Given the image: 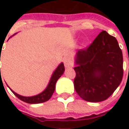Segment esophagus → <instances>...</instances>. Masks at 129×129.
<instances>
[{"instance_id": "obj_1", "label": "esophagus", "mask_w": 129, "mask_h": 129, "mask_svg": "<svg viewBox=\"0 0 129 129\" xmlns=\"http://www.w3.org/2000/svg\"><path fill=\"white\" fill-rule=\"evenodd\" d=\"M63 62H64V67H66V68L72 67V62H71L70 59L68 57H64V59H63Z\"/></svg>"}]
</instances>
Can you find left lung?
I'll use <instances>...</instances> for the list:
<instances>
[{"instance_id":"left-lung-1","label":"left lung","mask_w":129,"mask_h":129,"mask_svg":"<svg viewBox=\"0 0 129 129\" xmlns=\"http://www.w3.org/2000/svg\"><path fill=\"white\" fill-rule=\"evenodd\" d=\"M74 86L88 102H101L113 93L123 78V54L116 39L103 31L89 47L76 53Z\"/></svg>"}]
</instances>
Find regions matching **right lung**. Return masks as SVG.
Instances as JSON below:
<instances>
[{
    "instance_id": "right-lung-1",
    "label": "right lung",
    "mask_w": 129,
    "mask_h": 129,
    "mask_svg": "<svg viewBox=\"0 0 129 129\" xmlns=\"http://www.w3.org/2000/svg\"><path fill=\"white\" fill-rule=\"evenodd\" d=\"M14 34V35H15ZM13 35V36H14ZM10 37V38H11ZM9 38V39H10ZM1 52H0V60H1ZM64 72V64L61 63L59 64V65L57 67V69L54 71L53 74L52 75V77L50 78V80L48 84L47 87L45 88V90L42 91L41 93L38 94L37 95H34V96L31 97H25L22 96L21 95H18V93L15 92L12 90L9 87L10 90L13 92V93L18 98H19L21 101L25 102V103H31V104H36V103H44V102H46L47 101H49L51 97H52V94L54 93V90H55V85H56V82L58 80V79L62 76L63 75V73ZM0 75H1V69H0Z\"/></svg>"
}]
</instances>
